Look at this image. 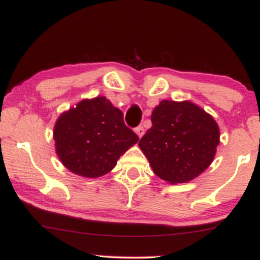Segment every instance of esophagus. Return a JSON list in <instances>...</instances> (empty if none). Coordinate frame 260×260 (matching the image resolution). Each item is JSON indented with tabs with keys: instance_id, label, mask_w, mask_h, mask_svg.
<instances>
[{
	"instance_id": "34e87169",
	"label": "esophagus",
	"mask_w": 260,
	"mask_h": 260,
	"mask_svg": "<svg viewBox=\"0 0 260 260\" xmlns=\"http://www.w3.org/2000/svg\"><path fill=\"white\" fill-rule=\"evenodd\" d=\"M134 131H136V133L138 134V137H139V138H141V137H143L144 134H145V129H144V127H143V126L137 127L136 129H134Z\"/></svg>"
}]
</instances>
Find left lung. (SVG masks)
<instances>
[{"label":"left lung","mask_w":260,"mask_h":260,"mask_svg":"<svg viewBox=\"0 0 260 260\" xmlns=\"http://www.w3.org/2000/svg\"><path fill=\"white\" fill-rule=\"evenodd\" d=\"M139 147L159 178L177 184L196 178L212 164L220 129L212 115L190 101L162 100Z\"/></svg>","instance_id":"left-lung-1"}]
</instances>
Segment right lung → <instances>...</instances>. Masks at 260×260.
<instances>
[{"mask_svg": "<svg viewBox=\"0 0 260 260\" xmlns=\"http://www.w3.org/2000/svg\"><path fill=\"white\" fill-rule=\"evenodd\" d=\"M55 152L68 170L86 178L108 174L139 137L105 96L83 100L54 124Z\"/></svg>", "mask_w": 260, "mask_h": 260, "instance_id": "obj_1", "label": "right lung"}]
</instances>
